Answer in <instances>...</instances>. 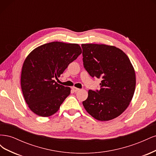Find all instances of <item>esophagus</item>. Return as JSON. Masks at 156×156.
I'll list each match as a JSON object with an SVG mask.
<instances>
[{
    "label": "esophagus",
    "instance_id": "esophagus-1",
    "mask_svg": "<svg viewBox=\"0 0 156 156\" xmlns=\"http://www.w3.org/2000/svg\"><path fill=\"white\" fill-rule=\"evenodd\" d=\"M72 90H73V92H78V91L80 90L79 88H76V87H73L72 88Z\"/></svg>",
    "mask_w": 156,
    "mask_h": 156
}]
</instances>
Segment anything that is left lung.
Listing matches in <instances>:
<instances>
[{"instance_id":"left-lung-1","label":"left lung","mask_w":156,"mask_h":156,"mask_svg":"<svg viewBox=\"0 0 156 156\" xmlns=\"http://www.w3.org/2000/svg\"><path fill=\"white\" fill-rule=\"evenodd\" d=\"M84 67L92 77L101 78L100 90H88L83 105L94 119L108 121L120 116L133 98L135 69L119 48L105 44H82Z\"/></svg>"}]
</instances>
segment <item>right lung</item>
Segmentation results:
<instances>
[{
    "label": "right lung",
    "mask_w": 156,
    "mask_h": 156,
    "mask_svg": "<svg viewBox=\"0 0 156 156\" xmlns=\"http://www.w3.org/2000/svg\"><path fill=\"white\" fill-rule=\"evenodd\" d=\"M82 53L79 44L53 41L37 47L23 64L21 86L27 104L36 115L48 117L58 111L71 88L56 83Z\"/></svg>",
    "instance_id": "add662e5"
}]
</instances>
